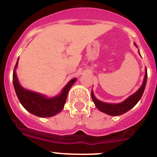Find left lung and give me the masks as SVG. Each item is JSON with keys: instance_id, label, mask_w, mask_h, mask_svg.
<instances>
[{"instance_id": "1", "label": "left lung", "mask_w": 157, "mask_h": 157, "mask_svg": "<svg viewBox=\"0 0 157 157\" xmlns=\"http://www.w3.org/2000/svg\"><path fill=\"white\" fill-rule=\"evenodd\" d=\"M136 45V44H135ZM147 81V69L145 71V78H144V81L142 83V86L140 87L135 94L133 95L130 96L127 100L122 102L120 104H107L101 102V101H98L97 98L94 97L93 91L91 92V97L94 101V104H95L96 107L99 109L101 112H105L106 114L110 115V116H120V115L123 114L131 109L136 104L138 103V101L141 99V96L143 94L144 90H145V87L146 85Z\"/></svg>"}]
</instances>
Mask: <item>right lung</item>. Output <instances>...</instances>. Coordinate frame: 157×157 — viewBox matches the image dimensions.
<instances>
[{
	"label": "right lung",
	"instance_id": "right-lung-1",
	"mask_svg": "<svg viewBox=\"0 0 157 157\" xmlns=\"http://www.w3.org/2000/svg\"><path fill=\"white\" fill-rule=\"evenodd\" d=\"M17 64L18 61L14 68L12 80L18 99L25 109L34 116L43 118L51 117L59 113L63 109L69 90L76 81V78L71 80L59 96L52 98H46L45 96L24 90L19 85L15 71Z\"/></svg>",
	"mask_w": 157,
	"mask_h": 157
}]
</instances>
